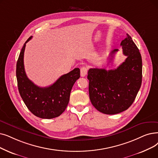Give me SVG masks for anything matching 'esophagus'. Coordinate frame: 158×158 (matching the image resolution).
Wrapping results in <instances>:
<instances>
[{"mask_svg":"<svg viewBox=\"0 0 158 158\" xmlns=\"http://www.w3.org/2000/svg\"><path fill=\"white\" fill-rule=\"evenodd\" d=\"M88 72L87 68L85 66H83L81 68V77H85Z\"/></svg>","mask_w":158,"mask_h":158,"instance_id":"1","label":"esophagus"}]
</instances>
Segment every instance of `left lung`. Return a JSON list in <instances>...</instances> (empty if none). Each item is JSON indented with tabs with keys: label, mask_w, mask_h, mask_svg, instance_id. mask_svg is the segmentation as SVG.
Listing matches in <instances>:
<instances>
[{
	"label": "left lung",
	"mask_w": 158,
	"mask_h": 158,
	"mask_svg": "<svg viewBox=\"0 0 158 158\" xmlns=\"http://www.w3.org/2000/svg\"><path fill=\"white\" fill-rule=\"evenodd\" d=\"M121 46L127 57L116 69L90 68L88 72L92 104L105 114H116L127 110L141 85L142 59L139 49L128 33ZM118 50L114 49L110 52V60Z\"/></svg>",
	"instance_id": "1"
}]
</instances>
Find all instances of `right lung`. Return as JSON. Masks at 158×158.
Wrapping results in <instances>:
<instances>
[{"instance_id":"add662e5","label":"right lung","mask_w":158,"mask_h":158,"mask_svg":"<svg viewBox=\"0 0 158 158\" xmlns=\"http://www.w3.org/2000/svg\"><path fill=\"white\" fill-rule=\"evenodd\" d=\"M26 41L17 62L16 76L19 94L29 110L42 119L57 118L65 110L70 101V95L74 83L80 77L79 68L60 76L48 87H39L30 81L25 72L24 53Z\"/></svg>"}]
</instances>
